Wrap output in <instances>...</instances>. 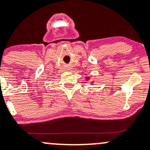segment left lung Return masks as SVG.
<instances>
[{"label":"left lung","instance_id":"left-lung-1","mask_svg":"<svg viewBox=\"0 0 150 150\" xmlns=\"http://www.w3.org/2000/svg\"><path fill=\"white\" fill-rule=\"evenodd\" d=\"M86 79H88V77H87V78H86Z\"/></svg>","mask_w":150,"mask_h":150}]
</instances>
